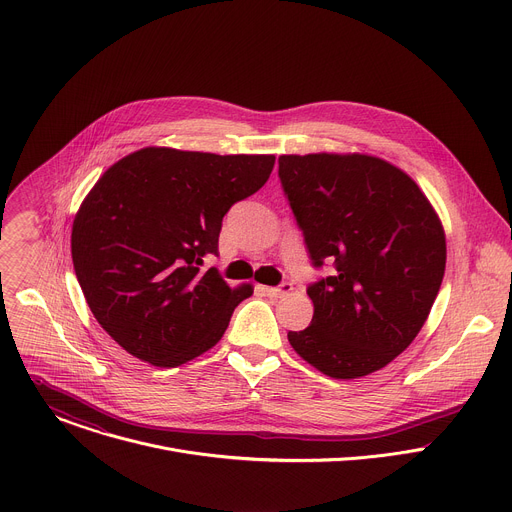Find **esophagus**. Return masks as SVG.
Masks as SVG:
<instances>
[{
	"label": "esophagus",
	"mask_w": 512,
	"mask_h": 512,
	"mask_svg": "<svg viewBox=\"0 0 512 512\" xmlns=\"http://www.w3.org/2000/svg\"><path fill=\"white\" fill-rule=\"evenodd\" d=\"M265 296H269V298H283V296H287L289 291H291V283H281V285H277V287H267V285H261L259 287Z\"/></svg>",
	"instance_id": "esophagus-1"
}]
</instances>
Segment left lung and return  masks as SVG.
Returning <instances> with one entry per match:
<instances>
[{
	"instance_id": "left-lung-1",
	"label": "left lung",
	"mask_w": 512,
	"mask_h": 512,
	"mask_svg": "<svg viewBox=\"0 0 512 512\" xmlns=\"http://www.w3.org/2000/svg\"><path fill=\"white\" fill-rule=\"evenodd\" d=\"M279 180L312 265L314 318L289 344L332 379L371 375L425 324L446 271V235L419 186L362 154L279 156Z\"/></svg>"
}]
</instances>
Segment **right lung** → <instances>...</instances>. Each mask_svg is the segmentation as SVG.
<instances>
[{
    "label": "right lung",
    "mask_w": 512,
    "mask_h": 512,
    "mask_svg": "<svg viewBox=\"0 0 512 512\" xmlns=\"http://www.w3.org/2000/svg\"><path fill=\"white\" fill-rule=\"evenodd\" d=\"M275 156L143 148L113 164L72 223V265L103 330L129 354L170 369L223 338L251 285L229 287L218 255L229 208L255 194Z\"/></svg>",
    "instance_id": "1"
}]
</instances>
